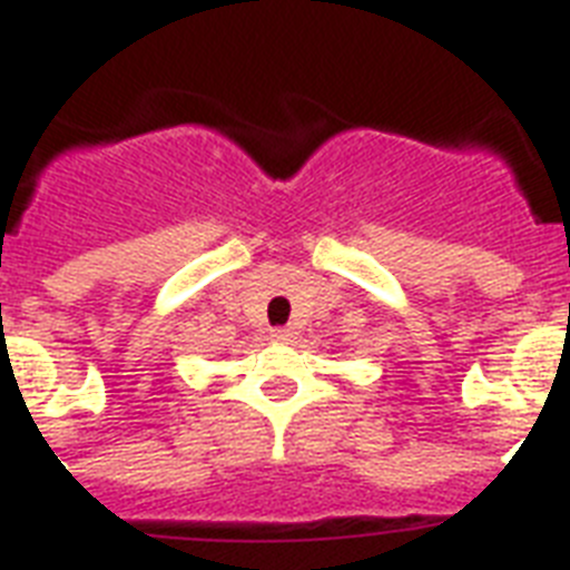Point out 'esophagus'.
Masks as SVG:
<instances>
[{
	"mask_svg": "<svg viewBox=\"0 0 570 570\" xmlns=\"http://www.w3.org/2000/svg\"><path fill=\"white\" fill-rule=\"evenodd\" d=\"M271 336H274L276 342H291L296 336V331L294 328H274L271 331Z\"/></svg>",
	"mask_w": 570,
	"mask_h": 570,
	"instance_id": "esophagus-1",
	"label": "esophagus"
}]
</instances>
